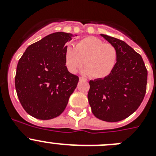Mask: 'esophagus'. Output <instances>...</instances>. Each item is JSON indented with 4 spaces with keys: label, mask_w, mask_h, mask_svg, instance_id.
Segmentation results:
<instances>
[{
    "label": "esophagus",
    "mask_w": 156,
    "mask_h": 156,
    "mask_svg": "<svg viewBox=\"0 0 156 156\" xmlns=\"http://www.w3.org/2000/svg\"><path fill=\"white\" fill-rule=\"evenodd\" d=\"M79 80L80 81H87V80L84 79V78H83V77H80Z\"/></svg>",
    "instance_id": "1"
}]
</instances>
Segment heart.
Returning <instances> with one entry per match:
<instances>
[{"label": "heart", "instance_id": "1", "mask_svg": "<svg viewBox=\"0 0 156 156\" xmlns=\"http://www.w3.org/2000/svg\"><path fill=\"white\" fill-rule=\"evenodd\" d=\"M118 54L112 44H105L98 37H85L76 44L66 48L65 61L69 71L76 73L84 62L85 72L94 79H103L111 74Z\"/></svg>", "mask_w": 156, "mask_h": 156}]
</instances>
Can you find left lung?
<instances>
[{"label": "left lung", "mask_w": 156, "mask_h": 156, "mask_svg": "<svg viewBox=\"0 0 156 156\" xmlns=\"http://www.w3.org/2000/svg\"><path fill=\"white\" fill-rule=\"evenodd\" d=\"M116 48L113 70L103 79L90 80L87 98L95 116L106 122H118L138 108L146 92L148 71L141 56L121 40L101 34Z\"/></svg>", "instance_id": "8db88e82"}]
</instances>
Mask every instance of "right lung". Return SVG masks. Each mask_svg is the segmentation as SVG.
Segmentation results:
<instances>
[{
    "label": "right lung",
    "instance_id": "obj_1",
    "mask_svg": "<svg viewBox=\"0 0 156 156\" xmlns=\"http://www.w3.org/2000/svg\"><path fill=\"white\" fill-rule=\"evenodd\" d=\"M73 37L64 32L49 34L30 45L19 59L15 80L18 98L37 119L61 115L76 87L79 77L70 73L65 61L66 44Z\"/></svg>",
    "mask_w": 156,
    "mask_h": 156
}]
</instances>
